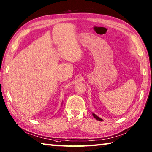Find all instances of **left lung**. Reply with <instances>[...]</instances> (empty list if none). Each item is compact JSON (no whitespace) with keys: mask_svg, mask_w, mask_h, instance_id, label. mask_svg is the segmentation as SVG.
I'll return each mask as SVG.
<instances>
[{"mask_svg":"<svg viewBox=\"0 0 152 152\" xmlns=\"http://www.w3.org/2000/svg\"><path fill=\"white\" fill-rule=\"evenodd\" d=\"M93 116L94 117V118H95L97 121H102V119H101V118H99V116H97L95 114H94V113H93Z\"/></svg>","mask_w":152,"mask_h":152,"instance_id":"8db88e82","label":"left lung"}]
</instances>
